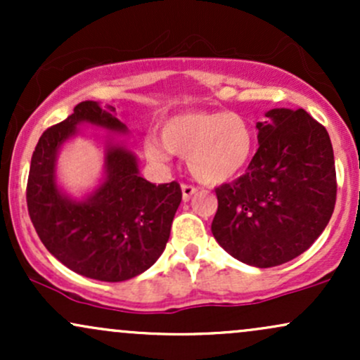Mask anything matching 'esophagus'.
I'll return each instance as SVG.
<instances>
[{"mask_svg":"<svg viewBox=\"0 0 360 360\" xmlns=\"http://www.w3.org/2000/svg\"><path fill=\"white\" fill-rule=\"evenodd\" d=\"M181 191H183V200L188 201L189 198H191L193 194L198 191V188L193 184H181Z\"/></svg>","mask_w":360,"mask_h":360,"instance_id":"34e87169","label":"esophagus"}]
</instances>
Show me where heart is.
<instances>
[{"instance_id": "obj_1", "label": "heart", "mask_w": 360, "mask_h": 360, "mask_svg": "<svg viewBox=\"0 0 360 360\" xmlns=\"http://www.w3.org/2000/svg\"><path fill=\"white\" fill-rule=\"evenodd\" d=\"M162 137L150 134L143 148L152 162H167L172 152L188 157L191 174L201 183L218 184L245 169L255 135L245 118L232 111H186L162 123Z\"/></svg>"}]
</instances>
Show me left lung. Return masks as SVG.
I'll use <instances>...</instances> for the list:
<instances>
[{"label": "left lung", "mask_w": 360, "mask_h": 360, "mask_svg": "<svg viewBox=\"0 0 360 360\" xmlns=\"http://www.w3.org/2000/svg\"><path fill=\"white\" fill-rule=\"evenodd\" d=\"M259 122V148L247 172L214 189L212 223L232 257L274 267L298 257L332 218L337 176L328 131L304 110L274 108Z\"/></svg>", "instance_id": "obj_1"}]
</instances>
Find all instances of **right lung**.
I'll return each mask as SVG.
<instances>
[{"label": "right lung", "instance_id": "1", "mask_svg": "<svg viewBox=\"0 0 360 360\" xmlns=\"http://www.w3.org/2000/svg\"><path fill=\"white\" fill-rule=\"evenodd\" d=\"M91 123L127 134L113 106L82 101L64 122L44 131L32 155L27 206L37 235L65 267L86 278L120 283L147 271L160 257L181 203V186L152 184L137 157L120 143L105 150V179L84 200H72L56 183L62 143Z\"/></svg>", "mask_w": 360, "mask_h": 360}]
</instances>
